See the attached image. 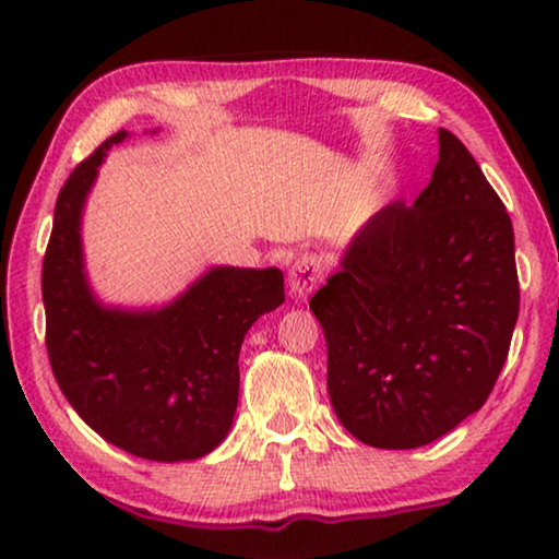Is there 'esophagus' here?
Instances as JSON below:
<instances>
[{
	"instance_id": "obj_1",
	"label": "esophagus",
	"mask_w": 559,
	"mask_h": 559,
	"mask_svg": "<svg viewBox=\"0 0 559 559\" xmlns=\"http://www.w3.org/2000/svg\"><path fill=\"white\" fill-rule=\"evenodd\" d=\"M287 280H289V289H293L295 297H308L312 289L320 285V280H323V266H320L316 257L305 254L293 264Z\"/></svg>"
}]
</instances>
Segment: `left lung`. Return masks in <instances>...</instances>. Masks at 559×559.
<instances>
[{"label":"left lung","instance_id":"left-lung-1","mask_svg":"<svg viewBox=\"0 0 559 559\" xmlns=\"http://www.w3.org/2000/svg\"><path fill=\"white\" fill-rule=\"evenodd\" d=\"M438 142L430 186L373 213L310 300L335 417L371 448L430 445L484 407L519 318L509 213L465 144Z\"/></svg>","mask_w":559,"mask_h":559}]
</instances>
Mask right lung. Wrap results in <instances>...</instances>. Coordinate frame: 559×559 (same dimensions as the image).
I'll return each mask as SVG.
<instances>
[{
	"mask_svg": "<svg viewBox=\"0 0 559 559\" xmlns=\"http://www.w3.org/2000/svg\"><path fill=\"white\" fill-rule=\"evenodd\" d=\"M127 136H109L58 195L43 262L48 356L60 392L106 442L144 461H198L231 430L243 335L285 302V277L277 266L213 264L170 302H104L86 272L83 211Z\"/></svg>",
	"mask_w": 559,
	"mask_h": 559,
	"instance_id": "1",
	"label": "right lung"
}]
</instances>
